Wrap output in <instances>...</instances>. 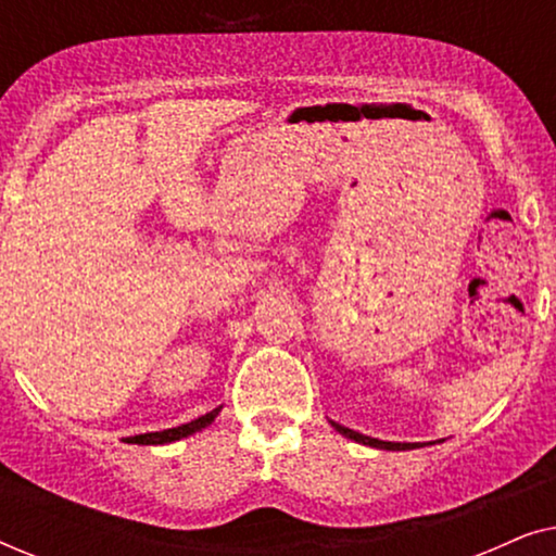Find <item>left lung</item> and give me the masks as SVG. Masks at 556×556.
Instances as JSON below:
<instances>
[{"instance_id": "obj_1", "label": "left lung", "mask_w": 556, "mask_h": 556, "mask_svg": "<svg viewBox=\"0 0 556 556\" xmlns=\"http://www.w3.org/2000/svg\"><path fill=\"white\" fill-rule=\"evenodd\" d=\"M331 425L341 432V435L352 438V440H356V443H362V445L382 447V451H409V447H417V443H387V440H377V438L362 435V432H356V430H349V428H344V425H339V422H331Z\"/></svg>"}]
</instances>
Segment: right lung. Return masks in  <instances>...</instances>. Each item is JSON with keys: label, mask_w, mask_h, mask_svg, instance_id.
<instances>
[{"label": "right lung", "mask_w": 556, "mask_h": 556, "mask_svg": "<svg viewBox=\"0 0 556 556\" xmlns=\"http://www.w3.org/2000/svg\"><path fill=\"white\" fill-rule=\"evenodd\" d=\"M219 413L217 409H212V413L197 417V420L187 422V425H179V428H172V430H162V432H147V435H134V438H126V443H139V445H164V443H172V440H179V438H187L192 435V432L207 428V425L215 420Z\"/></svg>", "instance_id": "right-lung-1"}]
</instances>
